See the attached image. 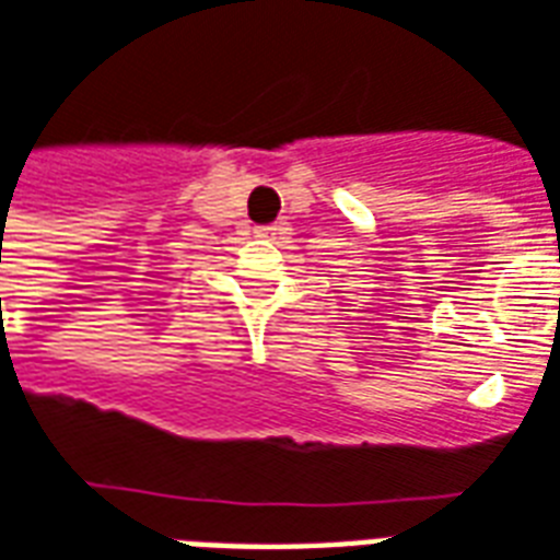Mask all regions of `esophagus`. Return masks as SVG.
<instances>
[{
	"mask_svg": "<svg viewBox=\"0 0 560 560\" xmlns=\"http://www.w3.org/2000/svg\"><path fill=\"white\" fill-rule=\"evenodd\" d=\"M280 226L277 224H268V226H256V235H275Z\"/></svg>",
	"mask_w": 560,
	"mask_h": 560,
	"instance_id": "1",
	"label": "esophagus"
}]
</instances>
